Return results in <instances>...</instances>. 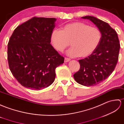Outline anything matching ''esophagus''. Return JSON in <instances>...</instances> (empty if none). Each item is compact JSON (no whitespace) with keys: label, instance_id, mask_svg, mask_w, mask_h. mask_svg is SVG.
<instances>
[{"label":"esophagus","instance_id":"esophagus-1","mask_svg":"<svg viewBox=\"0 0 124 124\" xmlns=\"http://www.w3.org/2000/svg\"><path fill=\"white\" fill-rule=\"evenodd\" d=\"M70 59L68 58H65V60H64L65 62H70Z\"/></svg>","mask_w":124,"mask_h":124}]
</instances>
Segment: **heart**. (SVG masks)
Returning <instances> with one entry per match:
<instances>
[{
    "label": "heart",
    "mask_w": 124,
    "mask_h": 124,
    "mask_svg": "<svg viewBox=\"0 0 124 124\" xmlns=\"http://www.w3.org/2000/svg\"><path fill=\"white\" fill-rule=\"evenodd\" d=\"M102 38L100 30L81 22L65 25L61 30L54 29L51 34L54 47L64 51L70 45L67 54L70 57L85 58L91 55L99 46Z\"/></svg>",
    "instance_id": "b5f03b06"
}]
</instances>
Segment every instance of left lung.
<instances>
[{
	"label": "left lung",
	"mask_w": 124,
	"mask_h": 124,
	"mask_svg": "<svg viewBox=\"0 0 124 124\" xmlns=\"http://www.w3.org/2000/svg\"><path fill=\"white\" fill-rule=\"evenodd\" d=\"M82 18L94 23L100 30L102 38L94 53L87 58L78 60L80 69L73 76L79 84L94 86L105 80L114 70L118 60L119 41L116 31L105 22L91 16Z\"/></svg>",
	"instance_id": "8db88e82"
}]
</instances>
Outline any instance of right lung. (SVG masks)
<instances>
[{
	"label": "right lung",
	"mask_w": 124,
	"mask_h": 124,
	"mask_svg": "<svg viewBox=\"0 0 124 124\" xmlns=\"http://www.w3.org/2000/svg\"><path fill=\"white\" fill-rule=\"evenodd\" d=\"M55 18L33 17L17 26L8 44L9 69L22 86L39 90L53 84L64 58L50 44Z\"/></svg>",
	"instance_id": "1"
}]
</instances>
